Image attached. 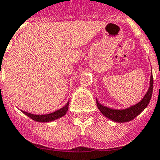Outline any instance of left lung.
<instances>
[{"label": "left lung", "mask_w": 160, "mask_h": 160, "mask_svg": "<svg viewBox=\"0 0 160 160\" xmlns=\"http://www.w3.org/2000/svg\"><path fill=\"white\" fill-rule=\"evenodd\" d=\"M153 92V76L151 72V78H150V86L148 90L142 97V99L134 105L122 109H114L113 108L104 106L99 103V101H97V108L99 109L101 113L109 120H112L115 122H127L134 119L136 117L142 112L147 108L151 101V96Z\"/></svg>", "instance_id": "left-lung-1"}]
</instances>
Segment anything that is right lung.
Listing matches in <instances>:
<instances>
[{
	"mask_svg": "<svg viewBox=\"0 0 160 160\" xmlns=\"http://www.w3.org/2000/svg\"><path fill=\"white\" fill-rule=\"evenodd\" d=\"M68 105H69V101H68L66 105H65L63 107H62L61 109L55 111V112H53V113H48V114H42V115L33 114V113H27V112H25V111L23 110H22V112L24 113V114H26V116H28L30 118L35 121V122H53V121L55 120H57L58 118H60L64 116V115L67 113V112H68Z\"/></svg>",
	"mask_w": 160,
	"mask_h": 160,
	"instance_id": "add662e5",
	"label": "right lung"
}]
</instances>
